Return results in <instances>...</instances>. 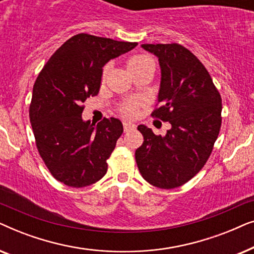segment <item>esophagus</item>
Listing matches in <instances>:
<instances>
[{
	"label": "esophagus",
	"mask_w": 254,
	"mask_h": 254,
	"mask_svg": "<svg viewBox=\"0 0 254 254\" xmlns=\"http://www.w3.org/2000/svg\"><path fill=\"white\" fill-rule=\"evenodd\" d=\"M136 128V126H135V124L130 123V121H124V129L125 131H129V130H133Z\"/></svg>",
	"instance_id": "1"
}]
</instances>
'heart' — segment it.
<instances>
[{"mask_svg": "<svg viewBox=\"0 0 254 254\" xmlns=\"http://www.w3.org/2000/svg\"><path fill=\"white\" fill-rule=\"evenodd\" d=\"M150 64H155L154 60H152V58L148 57V55L141 54V55H135V57L130 58L129 60H128L127 65H128V68H129L130 71H134L138 68H142V67H144V65ZM106 70H107V68L104 69V74H103L104 76H105V74H106ZM138 105H140L138 100L129 99L123 104L121 110H123V112L126 117H134V116H136V113L138 111Z\"/></svg>", "mask_w": 254, "mask_h": 254, "instance_id": "b5f03b06", "label": "heart"}]
</instances>
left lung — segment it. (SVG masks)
Instances as JSON below:
<instances>
[{
    "label": "left lung",
    "instance_id": "8db88e82",
    "mask_svg": "<svg viewBox=\"0 0 254 254\" xmlns=\"http://www.w3.org/2000/svg\"><path fill=\"white\" fill-rule=\"evenodd\" d=\"M161 65V106L151 113L169 121L165 136L140 125L143 143L135 151L142 177L158 189H176L203 168L222 124V99L209 72L179 44H143Z\"/></svg>",
    "mask_w": 254,
    "mask_h": 254
}]
</instances>
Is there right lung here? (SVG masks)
I'll return each instance as SVG.
<instances>
[{"label":"right lung","mask_w":254,"mask_h":254,"mask_svg":"<svg viewBox=\"0 0 254 254\" xmlns=\"http://www.w3.org/2000/svg\"><path fill=\"white\" fill-rule=\"evenodd\" d=\"M137 43L79 33L52 55L33 85L30 120L39 155L52 176L70 187L102 179L124 131L119 119L95 126L82 119L83 103L97 96L103 67Z\"/></svg>","instance_id":"1"}]
</instances>
